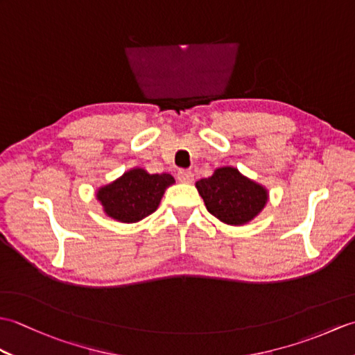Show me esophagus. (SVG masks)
Instances as JSON below:
<instances>
[{"instance_id":"34e87169","label":"esophagus","mask_w":355,"mask_h":355,"mask_svg":"<svg viewBox=\"0 0 355 355\" xmlns=\"http://www.w3.org/2000/svg\"><path fill=\"white\" fill-rule=\"evenodd\" d=\"M178 182L182 183H192L193 182V173L189 169H180L177 173Z\"/></svg>"}]
</instances>
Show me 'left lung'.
<instances>
[{"label":"left lung","instance_id":"8db88e82","mask_svg":"<svg viewBox=\"0 0 355 355\" xmlns=\"http://www.w3.org/2000/svg\"><path fill=\"white\" fill-rule=\"evenodd\" d=\"M207 210L230 225H243L261 214L268 200L263 186L244 177L236 168H218L209 178L195 183Z\"/></svg>","mask_w":355,"mask_h":355}]
</instances>
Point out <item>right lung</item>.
<instances>
[{
	"label": "right lung",
	"mask_w": 355,
	"mask_h": 355,
	"mask_svg": "<svg viewBox=\"0 0 355 355\" xmlns=\"http://www.w3.org/2000/svg\"><path fill=\"white\" fill-rule=\"evenodd\" d=\"M175 180L171 173H148L141 168L126 171L114 182L102 186L96 197L103 212L120 223H137L154 214L164 191Z\"/></svg>",
	"instance_id": "obj_1"
}]
</instances>
